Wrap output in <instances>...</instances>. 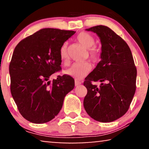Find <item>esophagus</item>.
I'll list each match as a JSON object with an SVG mask.
<instances>
[{"instance_id":"obj_1","label":"esophagus","mask_w":149,"mask_h":149,"mask_svg":"<svg viewBox=\"0 0 149 149\" xmlns=\"http://www.w3.org/2000/svg\"><path fill=\"white\" fill-rule=\"evenodd\" d=\"M81 81H79V80H77V79H75V86H78V85H80L81 84Z\"/></svg>"}]
</instances>
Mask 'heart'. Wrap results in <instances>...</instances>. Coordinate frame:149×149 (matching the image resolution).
<instances>
[{"mask_svg": "<svg viewBox=\"0 0 149 149\" xmlns=\"http://www.w3.org/2000/svg\"><path fill=\"white\" fill-rule=\"evenodd\" d=\"M76 40L81 44L84 47L88 49V54L91 61L96 63L101 58V50L95 44L96 39L91 33L86 32H79L75 37ZM59 56L61 59L64 63H67L69 58L68 44L67 42L61 46L59 49ZM91 65L90 63L84 61L75 63L65 71V74L71 77L77 79H81L86 76L91 70Z\"/></svg>", "mask_w": 149, "mask_h": 149, "instance_id": "obj_1", "label": "heart"}]
</instances>
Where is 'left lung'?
I'll return each mask as SVG.
<instances>
[{
	"instance_id": "obj_1",
	"label": "left lung",
	"mask_w": 149,
	"mask_h": 149,
	"mask_svg": "<svg viewBox=\"0 0 149 149\" xmlns=\"http://www.w3.org/2000/svg\"><path fill=\"white\" fill-rule=\"evenodd\" d=\"M86 30L100 37L102 53L100 61L84 81L87 88L84 107L95 120L111 122L128 110L136 88V68L127 44L111 29L100 25ZM93 81L102 84L98 87Z\"/></svg>"
}]
</instances>
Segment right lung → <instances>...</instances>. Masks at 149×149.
<instances>
[{
  "mask_svg": "<svg viewBox=\"0 0 149 149\" xmlns=\"http://www.w3.org/2000/svg\"><path fill=\"white\" fill-rule=\"evenodd\" d=\"M75 32L45 28L21 40L9 64L11 95L19 111L34 123L48 122L61 109L65 95L74 88L70 75L49 77L60 71L61 46Z\"/></svg>",
  "mask_w": 149,
  "mask_h": 149,
  "instance_id": "right-lung-1",
  "label": "right lung"
}]
</instances>
